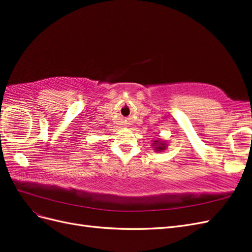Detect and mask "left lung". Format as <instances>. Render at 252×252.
I'll list each match as a JSON object with an SVG mask.
<instances>
[{"label": "left lung", "mask_w": 252, "mask_h": 252, "mask_svg": "<svg viewBox=\"0 0 252 252\" xmlns=\"http://www.w3.org/2000/svg\"><path fill=\"white\" fill-rule=\"evenodd\" d=\"M168 145L169 144L167 143V141L162 140L161 138H158L157 140L152 141L151 147L155 150V152H163L164 150L167 149V147H168Z\"/></svg>", "instance_id": "1"}]
</instances>
